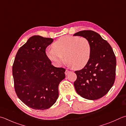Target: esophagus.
Here are the masks:
<instances>
[{"mask_svg": "<svg viewBox=\"0 0 126 126\" xmlns=\"http://www.w3.org/2000/svg\"><path fill=\"white\" fill-rule=\"evenodd\" d=\"M70 72V71H68V70H66V71H65V75H67L68 73H69V72Z\"/></svg>", "mask_w": 126, "mask_h": 126, "instance_id": "34e87169", "label": "esophagus"}]
</instances>
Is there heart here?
<instances>
[{"mask_svg": "<svg viewBox=\"0 0 126 126\" xmlns=\"http://www.w3.org/2000/svg\"><path fill=\"white\" fill-rule=\"evenodd\" d=\"M47 49L46 55L56 66H60L65 58L68 65L75 70H81L89 61L92 53L91 43L86 38L66 35L59 38Z\"/></svg>", "mask_w": 126, "mask_h": 126, "instance_id": "1", "label": "heart"}]
</instances>
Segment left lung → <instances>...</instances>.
Returning <instances> with one entry per match:
<instances>
[{"label":"left lung","instance_id":"8db88e82","mask_svg":"<svg viewBox=\"0 0 126 126\" xmlns=\"http://www.w3.org/2000/svg\"><path fill=\"white\" fill-rule=\"evenodd\" d=\"M74 35L86 38L91 43L92 53L89 61L82 70L76 71V91L88 100L104 96L112 87L116 77V59L109 43L98 33L84 30Z\"/></svg>","mask_w":126,"mask_h":126}]
</instances>
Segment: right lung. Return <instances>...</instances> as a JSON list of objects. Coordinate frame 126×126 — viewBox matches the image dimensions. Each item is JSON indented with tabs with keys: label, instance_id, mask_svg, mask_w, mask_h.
<instances>
[{
	"label": "right lung",
	"instance_id": "1",
	"mask_svg": "<svg viewBox=\"0 0 126 126\" xmlns=\"http://www.w3.org/2000/svg\"><path fill=\"white\" fill-rule=\"evenodd\" d=\"M53 39L30 37L21 47L13 65L14 88L18 98L35 110L50 108L59 97L58 87L65 78V69L51 65L46 49Z\"/></svg>",
	"mask_w": 126,
	"mask_h": 126
}]
</instances>
